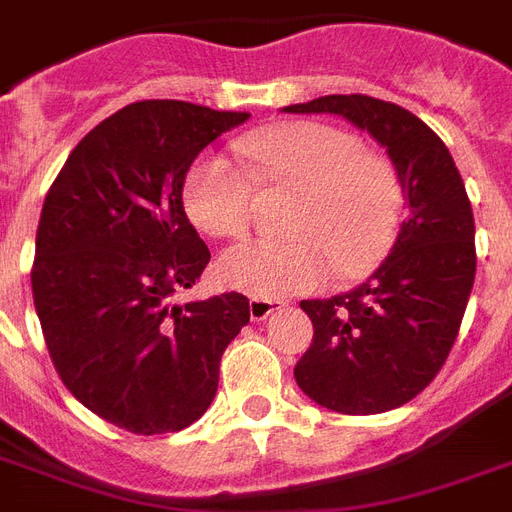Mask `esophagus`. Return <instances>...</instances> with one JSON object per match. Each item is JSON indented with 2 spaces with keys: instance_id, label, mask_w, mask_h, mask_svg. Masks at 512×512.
Returning <instances> with one entry per match:
<instances>
[{
  "instance_id": "34e87169",
  "label": "esophagus",
  "mask_w": 512,
  "mask_h": 512,
  "mask_svg": "<svg viewBox=\"0 0 512 512\" xmlns=\"http://www.w3.org/2000/svg\"><path fill=\"white\" fill-rule=\"evenodd\" d=\"M281 308H284V303H279V300H260V297L249 300V316H252V321L268 319L271 313L281 311Z\"/></svg>"
}]
</instances>
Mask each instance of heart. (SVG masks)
I'll use <instances>...</instances> for the list:
<instances>
[{"instance_id": "1", "label": "heart", "mask_w": 512, "mask_h": 512, "mask_svg": "<svg viewBox=\"0 0 512 512\" xmlns=\"http://www.w3.org/2000/svg\"><path fill=\"white\" fill-rule=\"evenodd\" d=\"M236 154H207L185 172L191 223L215 239H239L252 223L257 186L295 191L287 241H244L217 260V279L260 300L324 287L332 273L356 279L382 263L396 239L401 183L385 156L324 122L276 124L241 135Z\"/></svg>"}]
</instances>
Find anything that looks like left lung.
<instances>
[{"label":"left lung","mask_w":512,"mask_h":512,"mask_svg":"<svg viewBox=\"0 0 512 512\" xmlns=\"http://www.w3.org/2000/svg\"><path fill=\"white\" fill-rule=\"evenodd\" d=\"M287 114H337L385 146L409 217L385 263L353 292L303 300L313 342L297 361L305 396L340 414L412 401L441 372L476 279V223L444 140L412 111L369 95H324Z\"/></svg>","instance_id":"1"}]
</instances>
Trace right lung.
Masks as SVG:
<instances>
[{
    "mask_svg": "<svg viewBox=\"0 0 512 512\" xmlns=\"http://www.w3.org/2000/svg\"><path fill=\"white\" fill-rule=\"evenodd\" d=\"M249 114L138 100L87 132L44 196L31 289L55 372L100 420L138 436L207 412L220 358L249 324L239 292L177 305L209 263L185 172Z\"/></svg>",
    "mask_w": 512,
    "mask_h": 512,
    "instance_id": "1",
    "label": "right lung"
}]
</instances>
